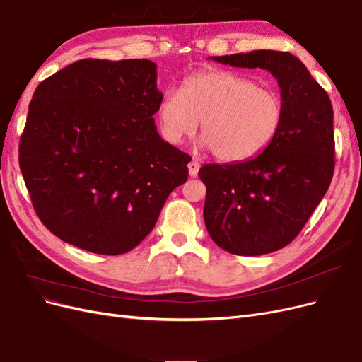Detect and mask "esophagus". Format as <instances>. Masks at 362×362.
I'll use <instances>...</instances> for the list:
<instances>
[{
	"label": "esophagus",
	"mask_w": 362,
	"mask_h": 362,
	"mask_svg": "<svg viewBox=\"0 0 362 362\" xmlns=\"http://www.w3.org/2000/svg\"><path fill=\"white\" fill-rule=\"evenodd\" d=\"M199 168H201V164H199L198 161H196V160H192V161L189 163V173H190V177H196V175H198Z\"/></svg>",
	"instance_id": "obj_1"
}]
</instances>
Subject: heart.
<instances>
[{
    "label": "heart",
    "mask_w": 362,
    "mask_h": 362,
    "mask_svg": "<svg viewBox=\"0 0 362 362\" xmlns=\"http://www.w3.org/2000/svg\"><path fill=\"white\" fill-rule=\"evenodd\" d=\"M158 119L172 145L193 136L201 120L202 146L217 160L238 163L254 158L276 137L284 104L278 92L250 76L210 69L187 76L180 92H164Z\"/></svg>",
    "instance_id": "heart-1"
}]
</instances>
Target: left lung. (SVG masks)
<instances>
[{
	"label": "left lung",
	"instance_id": "obj_1",
	"mask_svg": "<svg viewBox=\"0 0 362 362\" xmlns=\"http://www.w3.org/2000/svg\"><path fill=\"white\" fill-rule=\"evenodd\" d=\"M211 59L266 69L281 89L282 127L259 156L199 169L206 187L204 221L213 242L234 255H266L293 242L329 189L335 168L332 104L290 52L259 49Z\"/></svg>",
	"mask_w": 362,
	"mask_h": 362
}]
</instances>
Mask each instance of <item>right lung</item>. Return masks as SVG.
Returning a JSON list of instances; mask_svg holds the SVG:
<instances>
[{
  "label": "right lung",
  "instance_id": "1",
  "mask_svg": "<svg viewBox=\"0 0 362 362\" xmlns=\"http://www.w3.org/2000/svg\"><path fill=\"white\" fill-rule=\"evenodd\" d=\"M161 96L157 64L146 59L78 60L37 86L19 168L54 235L120 255L152 231L192 160L158 134Z\"/></svg>",
  "mask_w": 362,
  "mask_h": 362
}]
</instances>
